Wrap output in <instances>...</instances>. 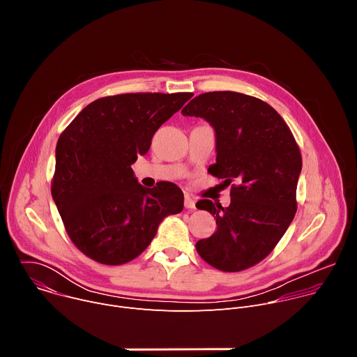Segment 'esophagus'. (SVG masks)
<instances>
[{
  "instance_id": "34e87169",
  "label": "esophagus",
  "mask_w": 357,
  "mask_h": 357,
  "mask_svg": "<svg viewBox=\"0 0 357 357\" xmlns=\"http://www.w3.org/2000/svg\"><path fill=\"white\" fill-rule=\"evenodd\" d=\"M185 208L186 209H195L196 208V202L189 193H185Z\"/></svg>"
}]
</instances>
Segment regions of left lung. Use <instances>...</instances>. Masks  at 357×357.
Returning a JSON list of instances; mask_svg holds the SVG:
<instances>
[{"mask_svg":"<svg viewBox=\"0 0 357 357\" xmlns=\"http://www.w3.org/2000/svg\"><path fill=\"white\" fill-rule=\"evenodd\" d=\"M183 116L206 120L216 135L212 175L231 181L227 208L212 200L197 209L216 219L218 230L196 243L199 256L222 271H241L266 259L296 212L302 158L282 117L263 100L236 91L196 96Z\"/></svg>","mask_w":357,"mask_h":357,"instance_id":"1","label":"left lung"}]
</instances>
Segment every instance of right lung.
<instances>
[{
	"label": "right lung",
	"instance_id": "1",
	"mask_svg": "<svg viewBox=\"0 0 357 357\" xmlns=\"http://www.w3.org/2000/svg\"><path fill=\"white\" fill-rule=\"evenodd\" d=\"M192 93H127L94 100L61 134L52 197L73 244L91 260L120 266L138 257L160 223L183 209L171 182L138 183L131 165Z\"/></svg>",
	"mask_w": 357,
	"mask_h": 357
}]
</instances>
